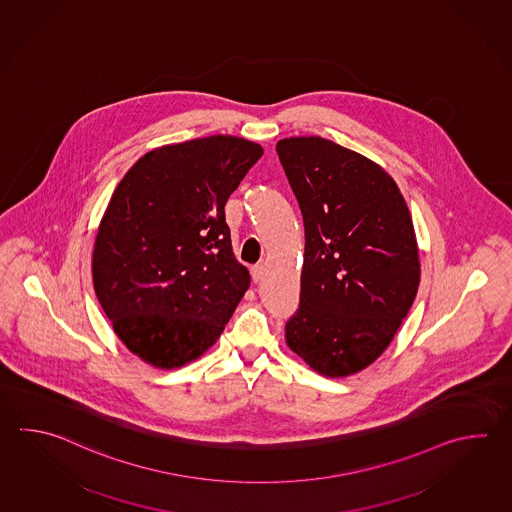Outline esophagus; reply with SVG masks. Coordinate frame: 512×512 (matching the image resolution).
<instances>
[{
	"instance_id": "obj_1",
	"label": "esophagus",
	"mask_w": 512,
	"mask_h": 512,
	"mask_svg": "<svg viewBox=\"0 0 512 512\" xmlns=\"http://www.w3.org/2000/svg\"><path fill=\"white\" fill-rule=\"evenodd\" d=\"M264 273H266L264 264H255V266L251 268V279H253V282H261L262 277H264Z\"/></svg>"
}]
</instances>
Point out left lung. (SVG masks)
<instances>
[{"label":"left lung","instance_id":"8db88e82","mask_svg":"<svg viewBox=\"0 0 512 512\" xmlns=\"http://www.w3.org/2000/svg\"><path fill=\"white\" fill-rule=\"evenodd\" d=\"M277 153L306 239L286 343L315 372L350 376L385 352L416 299L410 211L385 169L332 140L284 138Z\"/></svg>","mask_w":512,"mask_h":512}]
</instances>
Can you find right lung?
I'll list each match as a JSON object with an SVG mask.
<instances>
[{
	"instance_id": "add662e5",
	"label": "right lung",
	"mask_w": 512,
	"mask_h": 512,
	"mask_svg": "<svg viewBox=\"0 0 512 512\" xmlns=\"http://www.w3.org/2000/svg\"><path fill=\"white\" fill-rule=\"evenodd\" d=\"M261 157L244 138H195L149 151L116 186L94 242V292L149 365L204 354L248 290L224 206Z\"/></svg>"
}]
</instances>
